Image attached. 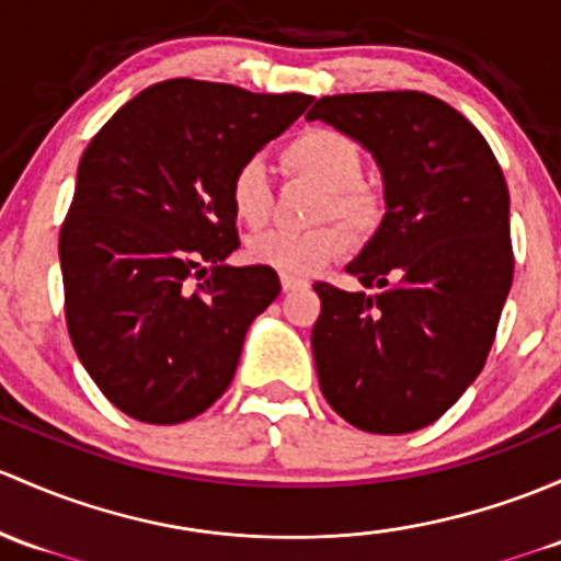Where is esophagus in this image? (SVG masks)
<instances>
[{
	"label": "esophagus",
	"mask_w": 561,
	"mask_h": 561,
	"mask_svg": "<svg viewBox=\"0 0 561 561\" xmlns=\"http://www.w3.org/2000/svg\"><path fill=\"white\" fill-rule=\"evenodd\" d=\"M306 285H309L306 279H298V276H290V274H282V290L285 293H293V290H298V287H306Z\"/></svg>",
	"instance_id": "obj_1"
}]
</instances>
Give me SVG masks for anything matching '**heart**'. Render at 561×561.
Listing matches in <instances>:
<instances>
[{
	"label": "heart",
	"mask_w": 561,
	"mask_h": 561,
	"mask_svg": "<svg viewBox=\"0 0 561 561\" xmlns=\"http://www.w3.org/2000/svg\"><path fill=\"white\" fill-rule=\"evenodd\" d=\"M279 163L287 176H296L322 191L314 211L317 220L335 217L359 239L374 233L385 220V198L374 185L359 180L363 152L346 134L333 128H306L282 147ZM228 202L241 226L261 228L268 222L274 191L261 163L247 161L236 169L228 182ZM343 229L320 226L300 233L268 231L250 239L247 252L255 263L271 265L282 274H314L346 252L350 234Z\"/></svg>",
	"instance_id": "1"
}]
</instances>
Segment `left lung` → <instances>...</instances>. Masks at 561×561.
<instances>
[{
  "label": "left lung",
  "mask_w": 561,
  "mask_h": 561,
  "mask_svg": "<svg viewBox=\"0 0 561 561\" xmlns=\"http://www.w3.org/2000/svg\"><path fill=\"white\" fill-rule=\"evenodd\" d=\"M306 117L376 158L387 204L346 265L374 293L314 285L317 379L357 430L414 433L457 403L492 350L514 282L503 169L468 117L420 91L322 96Z\"/></svg>",
  "instance_id": "left-lung-1"
}]
</instances>
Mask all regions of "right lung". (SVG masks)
Returning <instances> with one entry per match:
<instances>
[{"mask_svg":"<svg viewBox=\"0 0 561 561\" xmlns=\"http://www.w3.org/2000/svg\"><path fill=\"white\" fill-rule=\"evenodd\" d=\"M311 102L176 78L123 104L85 147L58 239L64 311L123 414L180 424L231 385L247 330L282 287L271 265L226 263L239 250L228 182Z\"/></svg>","mask_w":561,"mask_h":561,"instance_id":"obj_1","label":"right lung"}]
</instances>
